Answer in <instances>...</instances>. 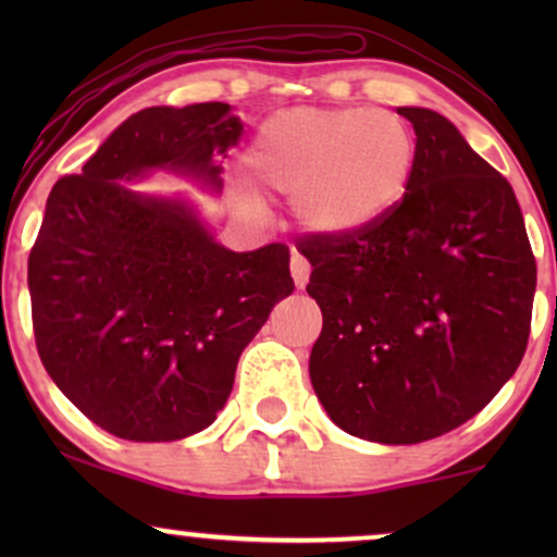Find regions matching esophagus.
<instances>
[{"mask_svg":"<svg viewBox=\"0 0 557 557\" xmlns=\"http://www.w3.org/2000/svg\"><path fill=\"white\" fill-rule=\"evenodd\" d=\"M290 274H293V283H296V287H306V283H309L311 267H309V261L300 257V253H293L290 257Z\"/></svg>","mask_w":557,"mask_h":557,"instance_id":"1","label":"esophagus"}]
</instances>
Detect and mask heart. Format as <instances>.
<instances>
[{
    "mask_svg": "<svg viewBox=\"0 0 557 557\" xmlns=\"http://www.w3.org/2000/svg\"><path fill=\"white\" fill-rule=\"evenodd\" d=\"M246 164L261 188L293 196L306 233L345 238L400 207L417 168V140L387 110L293 107L264 120Z\"/></svg>",
    "mask_w": 557,
    "mask_h": 557,
    "instance_id": "heart-1",
    "label": "heart"
}]
</instances>
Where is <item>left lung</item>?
Wrapping results in <instances>:
<instances>
[{"mask_svg":"<svg viewBox=\"0 0 557 557\" xmlns=\"http://www.w3.org/2000/svg\"><path fill=\"white\" fill-rule=\"evenodd\" d=\"M417 131L411 188L345 238L306 235V293L322 309L317 398L341 430L413 445L500 393L532 330L536 261L513 188L443 114L398 107Z\"/></svg>","mask_w":557,"mask_h":557,"instance_id":"left-lung-1","label":"left lung"}]
</instances>
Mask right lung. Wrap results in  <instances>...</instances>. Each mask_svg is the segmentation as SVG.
Instances as JSON below:
<instances>
[{
	"mask_svg": "<svg viewBox=\"0 0 557 557\" xmlns=\"http://www.w3.org/2000/svg\"><path fill=\"white\" fill-rule=\"evenodd\" d=\"M240 133L222 101L149 107L47 198L28 257L36 348L67 400L114 437L207 430L243 348L296 287L283 243L235 253L181 198L120 183L172 170L220 188L216 159Z\"/></svg>",
	"mask_w": 557,
	"mask_h": 557,
	"instance_id": "obj_1",
	"label": "right lung"
}]
</instances>
